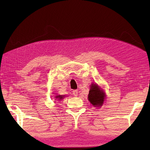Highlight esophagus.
I'll return each instance as SVG.
<instances>
[{"mask_svg":"<svg viewBox=\"0 0 150 150\" xmlns=\"http://www.w3.org/2000/svg\"><path fill=\"white\" fill-rule=\"evenodd\" d=\"M73 95H74L75 97L78 96V91L77 90H73Z\"/></svg>","mask_w":150,"mask_h":150,"instance_id":"obj_1","label":"esophagus"}]
</instances>
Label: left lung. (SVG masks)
<instances>
[{"instance_id": "obj_1", "label": "left lung", "mask_w": 150, "mask_h": 150, "mask_svg": "<svg viewBox=\"0 0 150 150\" xmlns=\"http://www.w3.org/2000/svg\"><path fill=\"white\" fill-rule=\"evenodd\" d=\"M105 97V93L97 84H91L88 94V100L94 106H103Z\"/></svg>"}]
</instances>
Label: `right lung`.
I'll return each instance as SVG.
<instances>
[{
    "label": "right lung",
    "mask_w": 150,
    "mask_h": 150,
    "mask_svg": "<svg viewBox=\"0 0 150 150\" xmlns=\"http://www.w3.org/2000/svg\"><path fill=\"white\" fill-rule=\"evenodd\" d=\"M64 97V95H57V96H55V98H57V100H61Z\"/></svg>",
    "instance_id": "add662e5"
}]
</instances>
